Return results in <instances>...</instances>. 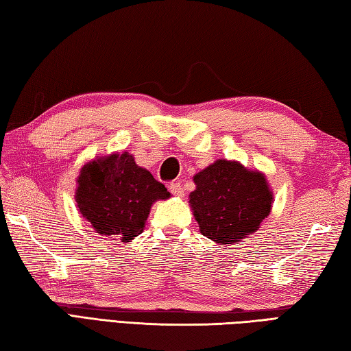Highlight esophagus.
<instances>
[{"instance_id":"34e87169","label":"esophagus","mask_w":351,"mask_h":351,"mask_svg":"<svg viewBox=\"0 0 351 351\" xmlns=\"http://www.w3.org/2000/svg\"><path fill=\"white\" fill-rule=\"evenodd\" d=\"M169 190H170V193L173 196H178V197H182L184 196V187H182V184L180 181L170 182L169 184Z\"/></svg>"}]
</instances>
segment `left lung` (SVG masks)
Listing matches in <instances>:
<instances>
[{"label": "left lung", "instance_id": "left-lung-1", "mask_svg": "<svg viewBox=\"0 0 351 351\" xmlns=\"http://www.w3.org/2000/svg\"><path fill=\"white\" fill-rule=\"evenodd\" d=\"M190 205L200 232L219 244L241 241L259 228L273 196L264 175L240 162L219 160L195 176Z\"/></svg>", "mask_w": 351, "mask_h": 351}]
</instances>
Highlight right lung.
<instances>
[{"mask_svg": "<svg viewBox=\"0 0 351 351\" xmlns=\"http://www.w3.org/2000/svg\"><path fill=\"white\" fill-rule=\"evenodd\" d=\"M75 197L80 213L96 232L126 243L143 232L155 200L167 199L170 193L123 152L84 166Z\"/></svg>", "mask_w": 351, "mask_h": 351, "instance_id": "add662e5", "label": "right lung"}]
</instances>
